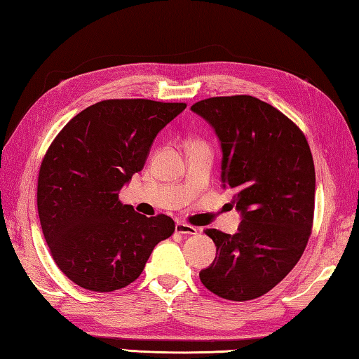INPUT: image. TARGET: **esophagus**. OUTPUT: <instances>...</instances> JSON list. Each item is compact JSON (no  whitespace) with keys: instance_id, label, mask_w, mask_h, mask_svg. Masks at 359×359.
<instances>
[{"instance_id":"obj_1","label":"esophagus","mask_w":359,"mask_h":359,"mask_svg":"<svg viewBox=\"0 0 359 359\" xmlns=\"http://www.w3.org/2000/svg\"><path fill=\"white\" fill-rule=\"evenodd\" d=\"M175 231L179 233V235H196V226L189 225V224H184V222H177L175 224Z\"/></svg>"}]
</instances>
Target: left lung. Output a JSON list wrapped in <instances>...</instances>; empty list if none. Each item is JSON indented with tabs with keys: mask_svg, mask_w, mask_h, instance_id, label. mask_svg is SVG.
<instances>
[{
	"mask_svg": "<svg viewBox=\"0 0 359 359\" xmlns=\"http://www.w3.org/2000/svg\"><path fill=\"white\" fill-rule=\"evenodd\" d=\"M191 110L220 140L222 182L235 191L243 222L235 235L215 229L217 255L200 273L222 299L246 302L283 281L302 257L315 214V164L305 134L284 113L252 95L196 102Z\"/></svg>",
	"mask_w": 359,
	"mask_h": 359,
	"instance_id": "left-lung-1",
	"label": "left lung"
}]
</instances>
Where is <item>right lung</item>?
Wrapping results in <instances>:
<instances>
[{
	"label": "right lung",
	"instance_id": "add662e5",
	"mask_svg": "<svg viewBox=\"0 0 359 359\" xmlns=\"http://www.w3.org/2000/svg\"><path fill=\"white\" fill-rule=\"evenodd\" d=\"M184 102L108 99L84 108L55 135L38 175V214L60 271L79 287L111 292L144 271L153 248L175 230L145 217L118 193L144 169L156 134Z\"/></svg>",
	"mask_w": 359,
	"mask_h": 359
}]
</instances>
